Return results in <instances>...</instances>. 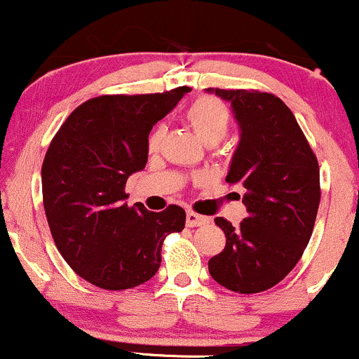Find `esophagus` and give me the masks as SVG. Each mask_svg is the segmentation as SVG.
<instances>
[{
    "label": "esophagus",
    "instance_id": "esophagus-1",
    "mask_svg": "<svg viewBox=\"0 0 359 359\" xmlns=\"http://www.w3.org/2000/svg\"><path fill=\"white\" fill-rule=\"evenodd\" d=\"M186 222H187V226L194 228V226H204V224H210L211 219L208 218V216L198 215V212L194 211H187Z\"/></svg>",
    "mask_w": 359,
    "mask_h": 359
}]
</instances>
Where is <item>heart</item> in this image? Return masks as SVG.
I'll list each match as a JSON object with an SVG mask.
<instances>
[{
    "instance_id": "heart-1",
    "label": "heart",
    "mask_w": 359,
    "mask_h": 359,
    "mask_svg": "<svg viewBox=\"0 0 359 359\" xmlns=\"http://www.w3.org/2000/svg\"><path fill=\"white\" fill-rule=\"evenodd\" d=\"M187 122L191 124L192 131L196 133V136L203 141L206 147H215L219 141L226 136L228 129H230V112L224 107L219 100L216 98H198L196 102H192L191 107L186 112ZM161 133L160 128H156L155 131L149 135L148 140V148L149 151H156L160 148L161 143Z\"/></svg>"
}]
</instances>
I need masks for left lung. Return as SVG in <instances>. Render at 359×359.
<instances>
[{
  "label": "left lung",
  "mask_w": 359,
  "mask_h": 359,
  "mask_svg": "<svg viewBox=\"0 0 359 359\" xmlns=\"http://www.w3.org/2000/svg\"><path fill=\"white\" fill-rule=\"evenodd\" d=\"M230 102L240 143L226 182L245 189L247 218L215 223L226 245L210 259L211 278L237 293H261L290 274L312 237L320 172L315 153L288 105L259 90L208 88Z\"/></svg>",
  "instance_id": "left-lung-1"
}]
</instances>
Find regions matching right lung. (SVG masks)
Here are the masks:
<instances>
[{
	"mask_svg": "<svg viewBox=\"0 0 359 359\" xmlns=\"http://www.w3.org/2000/svg\"><path fill=\"white\" fill-rule=\"evenodd\" d=\"M102 95L62 122L42 163V198L57 250L85 281L119 291L158 271L167 235L182 231L186 211L128 206L129 175L148 161V135L189 92Z\"/></svg>",
	"mask_w": 359,
	"mask_h": 359,
	"instance_id": "add662e5",
	"label": "right lung"
}]
</instances>
